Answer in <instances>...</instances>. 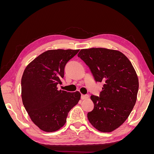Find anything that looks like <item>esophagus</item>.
<instances>
[{"label": "esophagus", "instance_id": "34e87169", "mask_svg": "<svg viewBox=\"0 0 154 154\" xmlns=\"http://www.w3.org/2000/svg\"><path fill=\"white\" fill-rule=\"evenodd\" d=\"M88 97V95H83V94H82L81 96V99L82 100H86L87 99Z\"/></svg>", "mask_w": 154, "mask_h": 154}]
</instances>
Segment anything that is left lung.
Returning a JSON list of instances; mask_svg holds the SVG:
<instances>
[{
	"label": "left lung",
	"mask_w": 154,
	"mask_h": 154,
	"mask_svg": "<svg viewBox=\"0 0 154 154\" xmlns=\"http://www.w3.org/2000/svg\"><path fill=\"white\" fill-rule=\"evenodd\" d=\"M78 57L89 67L96 82L104 83L100 96H91L94 106L88 112V119L99 131L112 132L125 122L136 104L139 88L136 72L119 51L85 49Z\"/></svg>",
	"instance_id": "8db88e82"
}]
</instances>
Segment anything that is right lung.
<instances>
[{"mask_svg": "<svg viewBox=\"0 0 154 154\" xmlns=\"http://www.w3.org/2000/svg\"><path fill=\"white\" fill-rule=\"evenodd\" d=\"M79 49L49 50L26 67L21 80L22 100L31 119L47 132H55L66 123L69 112L80 100L78 91L58 90L66 63Z\"/></svg>", "mask_w": 154, "mask_h": 154, "instance_id": "obj_1", "label": "right lung"}]
</instances>
